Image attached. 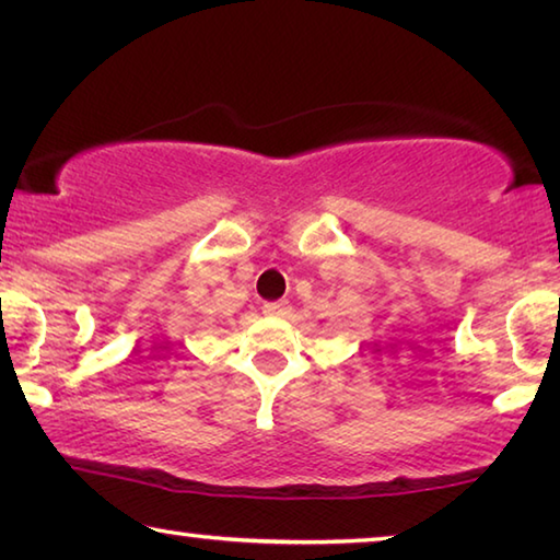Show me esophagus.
I'll list each match as a JSON object with an SVG mask.
<instances>
[{"label":"esophagus","mask_w":560,"mask_h":560,"mask_svg":"<svg viewBox=\"0 0 560 560\" xmlns=\"http://www.w3.org/2000/svg\"><path fill=\"white\" fill-rule=\"evenodd\" d=\"M264 314H267V316H287L289 314V301L264 303Z\"/></svg>","instance_id":"34e87169"}]
</instances>
